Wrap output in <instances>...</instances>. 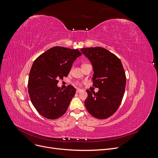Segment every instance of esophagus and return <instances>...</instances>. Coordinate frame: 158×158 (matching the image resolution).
I'll return each instance as SVG.
<instances>
[{"mask_svg": "<svg viewBox=\"0 0 158 158\" xmlns=\"http://www.w3.org/2000/svg\"><path fill=\"white\" fill-rule=\"evenodd\" d=\"M82 89H80V88H77L76 89V93H79V92H82Z\"/></svg>", "mask_w": 158, "mask_h": 158, "instance_id": "obj_1", "label": "esophagus"}]
</instances>
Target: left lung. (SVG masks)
<instances>
[{
	"instance_id": "8db88e82",
	"label": "left lung",
	"mask_w": 158,
	"mask_h": 158,
	"mask_svg": "<svg viewBox=\"0 0 158 158\" xmlns=\"http://www.w3.org/2000/svg\"><path fill=\"white\" fill-rule=\"evenodd\" d=\"M91 62L94 70V86L98 92L86 90L84 103L94 117L105 119L111 116L121 103L126 86V76L121 60L102 47H87L80 49Z\"/></svg>"
}]
</instances>
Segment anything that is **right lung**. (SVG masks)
I'll use <instances>...</instances> for the list:
<instances>
[{
    "instance_id": "1",
    "label": "right lung",
    "mask_w": 158,
    "mask_h": 158,
    "mask_svg": "<svg viewBox=\"0 0 158 158\" xmlns=\"http://www.w3.org/2000/svg\"><path fill=\"white\" fill-rule=\"evenodd\" d=\"M82 53L78 49L54 47L33 62L29 74L28 92L33 106L43 117L56 119L65 113L76 89L58 87L59 79L70 73L74 60Z\"/></svg>"
}]
</instances>
